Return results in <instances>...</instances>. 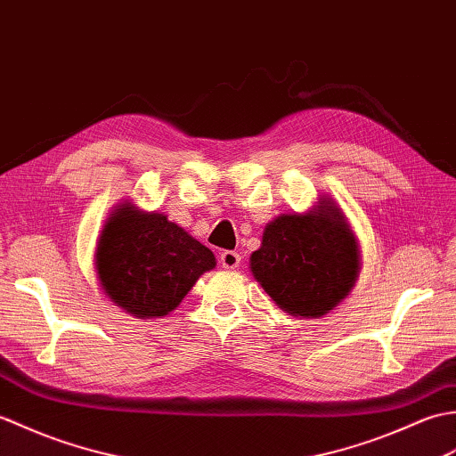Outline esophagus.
I'll list each match as a JSON object with an SVG mask.
<instances>
[{
	"label": "esophagus",
	"mask_w": 456,
	"mask_h": 456,
	"mask_svg": "<svg viewBox=\"0 0 456 456\" xmlns=\"http://www.w3.org/2000/svg\"><path fill=\"white\" fill-rule=\"evenodd\" d=\"M218 259H220V265L224 269H230V271L240 267V263H241V256L236 254V251H230V249L222 251Z\"/></svg>",
	"instance_id": "34e87169"
}]
</instances>
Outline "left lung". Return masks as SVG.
I'll return each instance as SVG.
<instances>
[{"label":"left lung","mask_w":456,"mask_h":456,"mask_svg":"<svg viewBox=\"0 0 456 456\" xmlns=\"http://www.w3.org/2000/svg\"><path fill=\"white\" fill-rule=\"evenodd\" d=\"M249 267L281 310L320 318L355 287L359 244L341 208L320 197L305 215H281L269 222Z\"/></svg>","instance_id":"obj_1"}]
</instances>
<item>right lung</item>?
I'll return each mask as SVG.
<instances>
[{"instance_id": "add662e5", "label": "right lung", "mask_w": 456, "mask_h": 456, "mask_svg": "<svg viewBox=\"0 0 456 456\" xmlns=\"http://www.w3.org/2000/svg\"><path fill=\"white\" fill-rule=\"evenodd\" d=\"M215 267V254L175 222L130 202L110 212L95 249L101 289L140 320L167 316Z\"/></svg>"}]
</instances>
